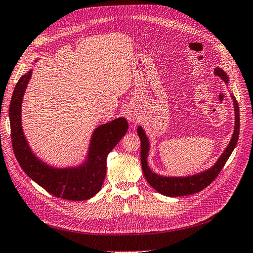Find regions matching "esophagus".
<instances>
[{"label":"esophagus","instance_id":"1","mask_svg":"<svg viewBox=\"0 0 253 253\" xmlns=\"http://www.w3.org/2000/svg\"><path fill=\"white\" fill-rule=\"evenodd\" d=\"M126 118H127V120L129 122H131V123H135V122H136V117L131 112H127L126 113Z\"/></svg>","mask_w":253,"mask_h":253}]
</instances>
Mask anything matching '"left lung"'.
Segmentation results:
<instances>
[{
	"label": "left lung",
	"mask_w": 253,
	"mask_h": 253,
	"mask_svg": "<svg viewBox=\"0 0 253 253\" xmlns=\"http://www.w3.org/2000/svg\"><path fill=\"white\" fill-rule=\"evenodd\" d=\"M213 72L215 76H218L228 85V83H229V78H228L227 73L223 69L216 67ZM231 97L233 100L234 106V130L231 136V140L225 148V150L223 151V153L221 154V157H219L215 162V164L212 167L208 168L207 170L202 171L200 173H195L187 176H164L157 174L156 172H152V170L149 168L147 163L150 149L148 136L146 135L142 126L137 127V134L140 136L141 140L142 170L145 178L147 180V182L152 188L156 189L158 192L166 195V197H184V195H190L202 191L215 180V177L218 175L219 172H221V170L226 164L227 160L231 156V153L235 148L236 143H238L239 140L240 109L238 102H236L235 97L234 95H232V93Z\"/></svg>",
	"instance_id": "8db88e82"
}]
</instances>
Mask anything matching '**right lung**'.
Wrapping results in <instances>:
<instances>
[{
  "mask_svg": "<svg viewBox=\"0 0 253 253\" xmlns=\"http://www.w3.org/2000/svg\"><path fill=\"white\" fill-rule=\"evenodd\" d=\"M32 75L30 69L14 87L9 105V121L14 156L32 181L47 192L69 201L89 200L100 191L106 175L108 153L128 129L125 118H118L96 127L91 135L85 161L77 167L56 168L46 164L29 147L22 127V103Z\"/></svg>",
  "mask_w": 253,
  "mask_h": 253,
  "instance_id": "add662e5",
  "label": "right lung"
}]
</instances>
